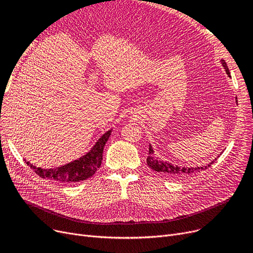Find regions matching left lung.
I'll use <instances>...</instances> for the list:
<instances>
[{
  "label": "left lung",
  "instance_id": "1",
  "mask_svg": "<svg viewBox=\"0 0 253 253\" xmlns=\"http://www.w3.org/2000/svg\"><path fill=\"white\" fill-rule=\"evenodd\" d=\"M222 66L225 70V73L231 78V74L230 71L228 69L227 63L224 62L223 59L220 60ZM216 160V159H214ZM214 160L211 161V163L207 164L206 166H202V167H179V166H174L172 165L171 163L168 162H164L161 161L159 158H156L154 156V150L152 148V145L150 144V149H149V157L147 159V163L150 166L151 169L159 172V173H162L165 176H169V177H174V178H182L184 176H189L192 175L194 173H197V172H200L204 169H207L208 167L211 166V164L214 163Z\"/></svg>",
  "mask_w": 253,
  "mask_h": 253
}]
</instances>
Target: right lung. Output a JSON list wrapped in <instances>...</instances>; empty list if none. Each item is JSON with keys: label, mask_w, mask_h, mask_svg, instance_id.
<instances>
[{"label": "right lung", "mask_w": 253, "mask_h": 253, "mask_svg": "<svg viewBox=\"0 0 253 253\" xmlns=\"http://www.w3.org/2000/svg\"><path fill=\"white\" fill-rule=\"evenodd\" d=\"M112 133V129L106 131L105 133L93 145V148L83 157L75 160L69 164L60 167L43 169L36 167L30 162H26L36 173L43 178L60 182V183H75L78 181L85 180L95 173L101 165L103 148L109 140Z\"/></svg>", "instance_id": "add662e5"}]
</instances>
